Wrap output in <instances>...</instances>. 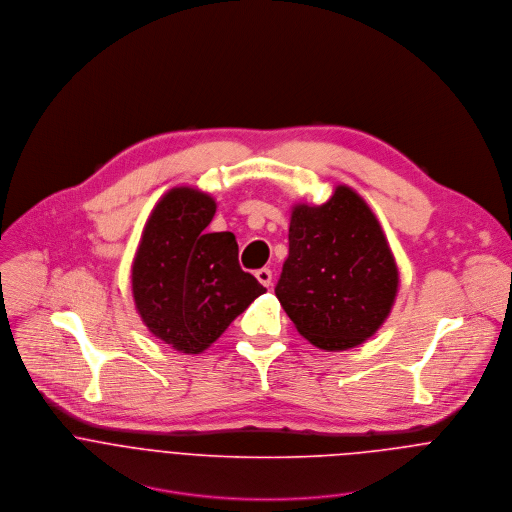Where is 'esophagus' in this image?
<instances>
[{"label":"esophagus","mask_w":512,"mask_h":512,"mask_svg":"<svg viewBox=\"0 0 512 512\" xmlns=\"http://www.w3.org/2000/svg\"><path fill=\"white\" fill-rule=\"evenodd\" d=\"M256 278H258V282H260L262 286H266V288L272 286V270H270V268L258 270V272H256Z\"/></svg>","instance_id":"obj_1"}]
</instances>
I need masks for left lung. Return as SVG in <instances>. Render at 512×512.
<instances>
[{"label":"left lung","mask_w":512,"mask_h":512,"mask_svg":"<svg viewBox=\"0 0 512 512\" xmlns=\"http://www.w3.org/2000/svg\"><path fill=\"white\" fill-rule=\"evenodd\" d=\"M398 266L365 199L339 185L323 205H295L290 254L276 295L299 335L323 351H347L390 315Z\"/></svg>","instance_id":"obj_1"}]
</instances>
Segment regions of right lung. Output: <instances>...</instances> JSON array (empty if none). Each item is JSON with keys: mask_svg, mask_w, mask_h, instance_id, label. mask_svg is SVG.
I'll return each mask as SVG.
<instances>
[{"mask_svg": "<svg viewBox=\"0 0 512 512\" xmlns=\"http://www.w3.org/2000/svg\"><path fill=\"white\" fill-rule=\"evenodd\" d=\"M217 213L193 187L153 207L132 264V293L147 329L175 351L199 355L266 288L238 264L232 232H207Z\"/></svg>", "mask_w": 512, "mask_h": 512, "instance_id": "1", "label": "right lung"}]
</instances>
